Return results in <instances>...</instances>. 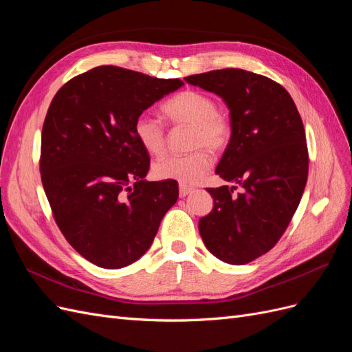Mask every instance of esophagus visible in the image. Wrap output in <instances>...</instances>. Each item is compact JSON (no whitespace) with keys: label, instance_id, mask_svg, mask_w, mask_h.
Segmentation results:
<instances>
[{"label":"esophagus","instance_id":"1","mask_svg":"<svg viewBox=\"0 0 352 352\" xmlns=\"http://www.w3.org/2000/svg\"><path fill=\"white\" fill-rule=\"evenodd\" d=\"M192 190H194L192 186H188V185H184V184L179 185V195H180V198L189 195L190 192H192Z\"/></svg>","mask_w":352,"mask_h":352}]
</instances>
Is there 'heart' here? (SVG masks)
Instances as JSON below:
<instances>
[{
	"label": "heart",
	"instance_id": "heart-1",
	"mask_svg": "<svg viewBox=\"0 0 352 352\" xmlns=\"http://www.w3.org/2000/svg\"><path fill=\"white\" fill-rule=\"evenodd\" d=\"M162 111L175 124H190V146L196 148L188 154H173L155 162L153 172L158 179L176 180L184 185L199 182L212 166L210 150H221L230 140V120L226 114L216 110V102L207 94L185 89L168 98ZM136 141L145 151L160 155L166 148L164 126L154 117L141 114L133 123Z\"/></svg>",
	"mask_w": 352,
	"mask_h": 352
}]
</instances>
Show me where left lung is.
<instances>
[{"instance_id": "left-lung-1", "label": "left lung", "mask_w": 352, "mask_h": 352, "mask_svg": "<svg viewBox=\"0 0 352 352\" xmlns=\"http://www.w3.org/2000/svg\"><path fill=\"white\" fill-rule=\"evenodd\" d=\"M185 80L225 101L230 140L216 167L235 186L207 188L214 199L199 220L207 250L229 264H247L270 251L300 204L308 175L301 116L291 95L274 80L242 69L192 74Z\"/></svg>"}]
</instances>
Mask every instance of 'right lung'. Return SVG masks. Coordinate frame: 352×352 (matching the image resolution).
<instances>
[{
    "label": "right lung",
    "instance_id": "add662e5",
    "mask_svg": "<svg viewBox=\"0 0 352 352\" xmlns=\"http://www.w3.org/2000/svg\"><path fill=\"white\" fill-rule=\"evenodd\" d=\"M182 85L100 66L63 85L51 101L41 138L42 185L63 235L98 267L140 260L177 201L176 180L145 179L150 155L133 123Z\"/></svg>",
    "mask_w": 352,
    "mask_h": 352
}]
</instances>
